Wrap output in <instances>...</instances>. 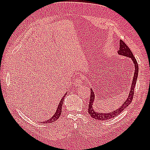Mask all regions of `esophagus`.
<instances>
[{
  "label": "esophagus",
  "mask_w": 150,
  "mask_h": 150,
  "mask_svg": "<svg viewBox=\"0 0 150 150\" xmlns=\"http://www.w3.org/2000/svg\"><path fill=\"white\" fill-rule=\"evenodd\" d=\"M82 84V79L80 77H77V79H75V82H74V85L76 87H79L81 86Z\"/></svg>",
  "instance_id": "obj_1"
}]
</instances>
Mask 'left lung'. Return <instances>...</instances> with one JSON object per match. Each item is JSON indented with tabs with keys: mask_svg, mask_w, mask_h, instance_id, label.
I'll use <instances>...</instances> for the list:
<instances>
[{
	"mask_svg": "<svg viewBox=\"0 0 150 150\" xmlns=\"http://www.w3.org/2000/svg\"><path fill=\"white\" fill-rule=\"evenodd\" d=\"M118 54L120 55H122L124 57H129V58H130L132 60L133 64H134L135 72H134V75H133L132 86L131 87H130L131 88H130L128 97L127 98L126 101L122 104V106H121L119 108H118V109L114 110L113 111H111V112H109L107 113L97 112V111H95L94 110L93 106H93V104L95 100V93L93 90L91 88L90 99V103H89V106H88V113L90 115V116L93 118V119L99 120H106L115 117L119 115L120 113H122V111L125 109L126 108H127V106H128L129 104H131L132 101L133 100V94H134V88L135 86V84L137 83V77H138V73H139L138 64H137V62L136 59L135 58V57L133 56L132 51L130 50L129 47L127 46L122 40H120V47H119V50L118 51Z\"/></svg>",
	"mask_w": 150,
	"mask_h": 150,
	"instance_id": "8db88e82",
	"label": "left lung"
}]
</instances>
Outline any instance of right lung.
<instances>
[{
  "mask_svg": "<svg viewBox=\"0 0 150 150\" xmlns=\"http://www.w3.org/2000/svg\"><path fill=\"white\" fill-rule=\"evenodd\" d=\"M66 93L64 95V97L62 98V99L60 100V103L59 104L58 108H57L55 113V114L53 115V117H51L49 120L44 121V122H43V123H46V124L52 123V122H55V121H56L57 119H59L60 115V114H61V112H62V104H63V102H64V97L66 96Z\"/></svg>",
  "mask_w": 150,
  "mask_h": 150,
  "instance_id": "add662e5",
  "label": "right lung"
}]
</instances>
